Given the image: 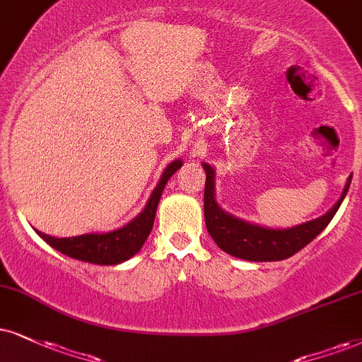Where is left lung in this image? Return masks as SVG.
Listing matches in <instances>:
<instances>
[{"label": "left lung", "instance_id": "1", "mask_svg": "<svg viewBox=\"0 0 362 362\" xmlns=\"http://www.w3.org/2000/svg\"><path fill=\"white\" fill-rule=\"evenodd\" d=\"M203 168L206 171L204 221H206L208 233L211 235V238L215 240V243L223 252L250 262L285 260V258L297 253L298 250L304 248L305 245H309L331 223L351 185L349 180L341 199L334 204V208L327 215L288 230H272L238 220V218L231 216L221 208H218L215 202V182H213L215 173L208 164H203Z\"/></svg>", "mask_w": 362, "mask_h": 362}]
</instances>
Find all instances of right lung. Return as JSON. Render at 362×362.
<instances>
[{"mask_svg":"<svg viewBox=\"0 0 362 362\" xmlns=\"http://www.w3.org/2000/svg\"><path fill=\"white\" fill-rule=\"evenodd\" d=\"M181 168V160H174L169 164L166 171L160 176V181L151 194L144 211L139 216L134 218L124 228H119L110 233H87L80 236H70V238H55L45 233H37L58 252L75 260H82L97 265H117V263L127 260L142 248V245L153 230L156 209H158L160 194L168 180L177 169Z\"/></svg>","mask_w":362,"mask_h":362,"instance_id":"right-lung-1","label":"right lung"}]
</instances>
